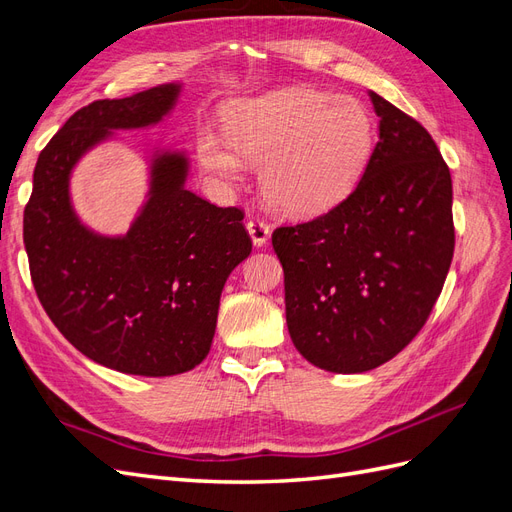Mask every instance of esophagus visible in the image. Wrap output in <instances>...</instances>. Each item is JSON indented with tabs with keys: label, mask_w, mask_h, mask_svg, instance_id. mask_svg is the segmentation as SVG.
<instances>
[{
	"label": "esophagus",
	"mask_w": 512,
	"mask_h": 512,
	"mask_svg": "<svg viewBox=\"0 0 512 512\" xmlns=\"http://www.w3.org/2000/svg\"><path fill=\"white\" fill-rule=\"evenodd\" d=\"M247 232H250V237H252V243L256 245V247H262V245H267V241H269V235H271V230H269V226L265 224V222H260V220H250L247 222Z\"/></svg>",
	"instance_id": "34e87169"
}]
</instances>
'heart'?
Masks as SVG:
<instances>
[{
    "instance_id": "b5f03b06",
    "label": "heart",
    "mask_w": 512,
    "mask_h": 512,
    "mask_svg": "<svg viewBox=\"0 0 512 512\" xmlns=\"http://www.w3.org/2000/svg\"><path fill=\"white\" fill-rule=\"evenodd\" d=\"M374 149V119L350 96L288 87L245 100L226 115V136L205 128L198 162L220 181L260 166L265 203L286 218H314L337 207L361 181Z\"/></svg>"
}]
</instances>
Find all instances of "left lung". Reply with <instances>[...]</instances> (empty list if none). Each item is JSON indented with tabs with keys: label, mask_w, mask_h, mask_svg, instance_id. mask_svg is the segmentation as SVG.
Masks as SVG:
<instances>
[{
	"label": "left lung",
	"mask_w": 512,
	"mask_h": 512,
	"mask_svg": "<svg viewBox=\"0 0 512 512\" xmlns=\"http://www.w3.org/2000/svg\"><path fill=\"white\" fill-rule=\"evenodd\" d=\"M369 100L378 143L354 192L273 232L292 344L333 374L376 369L412 342L455 250L453 181L436 143L376 91Z\"/></svg>",
	"instance_id": "1"
}]
</instances>
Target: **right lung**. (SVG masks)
Segmentation results:
<instances>
[{
    "instance_id": "obj_1",
    "label": "right lung",
    "mask_w": 512,
    "mask_h": 512,
    "mask_svg": "<svg viewBox=\"0 0 512 512\" xmlns=\"http://www.w3.org/2000/svg\"><path fill=\"white\" fill-rule=\"evenodd\" d=\"M173 81L76 111L40 153L23 239L38 299L87 359L132 376H175L203 363L228 275L252 241L235 207L185 188V149L147 147V194L130 228L104 235L76 213L74 168L119 130H147L175 111Z\"/></svg>"
}]
</instances>
